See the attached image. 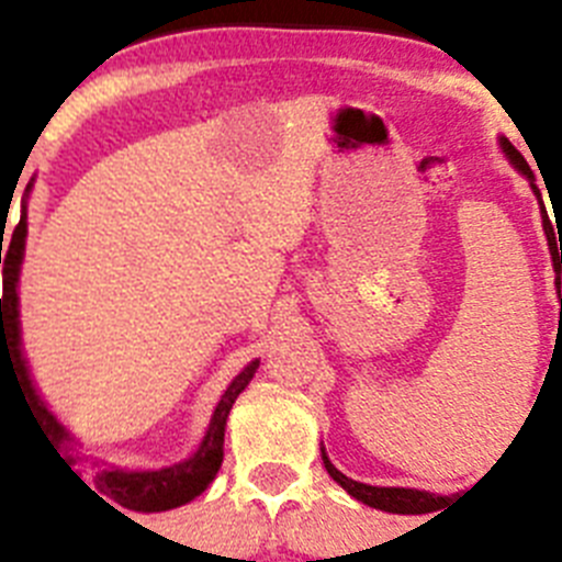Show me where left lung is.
Here are the masks:
<instances>
[{"mask_svg":"<svg viewBox=\"0 0 562 562\" xmlns=\"http://www.w3.org/2000/svg\"><path fill=\"white\" fill-rule=\"evenodd\" d=\"M502 148L504 154L513 159L515 168L520 170V173L527 176L529 181H532V190L535 195L540 199V190L538 184H535V176L532 170H529L527 159L518 154V150L513 148V143L509 139H502ZM543 229H546V237H549V246H552V262H554V271H558V288H560V271H562V237L558 235L554 237V229L552 224H549V215H546L543 210ZM561 240V249H557V240ZM562 305V302H560ZM322 459H325V468L327 473H330L333 479H336L338 484H341L347 493L352 495V498H358V502L369 504V507L375 509H383V513H397V515H423V513H434V509L445 507V495H434V493H423V490H408V487H372V484H361V482H352V479H347L341 473V470H336L330 464V459L325 457V451H322Z\"/></svg>","mask_w":562,"mask_h":562,"instance_id":"8db88e82","label":"left lung"}]
</instances>
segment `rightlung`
I'll list each match as a JSON object with an SVG mask.
<instances>
[{
  "instance_id": "right-lung-1",
  "label": "right lung",
  "mask_w": 562,
  "mask_h": 562,
  "mask_svg": "<svg viewBox=\"0 0 562 562\" xmlns=\"http://www.w3.org/2000/svg\"><path fill=\"white\" fill-rule=\"evenodd\" d=\"M24 237H27V212H22V221H19V226L13 229V237H10L8 255H4V266H2V386H4V375L13 378V381L19 383V392L24 394V403H27L35 423L42 426L44 437L49 439V445H53V451H55V445L69 442V434L64 431V426H60L58 419L47 412L42 397L35 394L33 383H30V375H27V367H24L22 347H19L16 282H19V266H22V255H24ZM257 367H260V361H251L249 367H246L235 381H232V386L226 389L218 408H215V414H212L210 431H206L204 442H201V448L195 451V457H190L187 462L173 464V468L143 470V473L98 470V473H94V487H98V493H103L105 498H111V502H117L120 507L136 509V513H161V509H173L187 502H193L195 495L204 493L206 484L215 479L221 462H224L226 417H229V408L232 403L237 401V394L244 392V389L249 386L251 378H255ZM60 459L69 462L67 468L72 470V462H75L72 457H60ZM75 476H78V473H75Z\"/></svg>"
}]
</instances>
